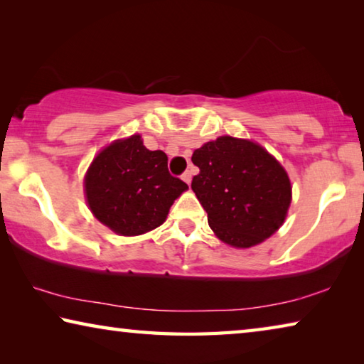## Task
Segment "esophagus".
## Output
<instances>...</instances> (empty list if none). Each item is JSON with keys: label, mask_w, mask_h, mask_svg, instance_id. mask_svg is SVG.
I'll list each match as a JSON object with an SVG mask.
<instances>
[{"label": "esophagus", "mask_w": 364, "mask_h": 364, "mask_svg": "<svg viewBox=\"0 0 364 364\" xmlns=\"http://www.w3.org/2000/svg\"><path fill=\"white\" fill-rule=\"evenodd\" d=\"M181 178H183V181L184 183H191V178H193V173H191V170H186V171H184V173L181 175Z\"/></svg>", "instance_id": "esophagus-1"}]
</instances>
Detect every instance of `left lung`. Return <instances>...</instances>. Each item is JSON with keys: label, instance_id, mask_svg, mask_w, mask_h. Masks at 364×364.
<instances>
[{"label": "left lung", "instance_id": "left-lung-1", "mask_svg": "<svg viewBox=\"0 0 364 364\" xmlns=\"http://www.w3.org/2000/svg\"><path fill=\"white\" fill-rule=\"evenodd\" d=\"M191 160L199 167L191 188L221 241L232 247H252L284 223L291 181L262 146L220 136L196 149Z\"/></svg>", "mask_w": 364, "mask_h": 364}]
</instances>
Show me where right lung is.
<instances>
[{
	"label": "right lung",
	"instance_id": "1",
	"mask_svg": "<svg viewBox=\"0 0 364 364\" xmlns=\"http://www.w3.org/2000/svg\"><path fill=\"white\" fill-rule=\"evenodd\" d=\"M167 154L146 149L139 134L119 139L97 154L85 176L86 200L95 217L122 236L160 226L176 197L188 189L171 176Z\"/></svg>",
	"mask_w": 364,
	"mask_h": 364
}]
</instances>
